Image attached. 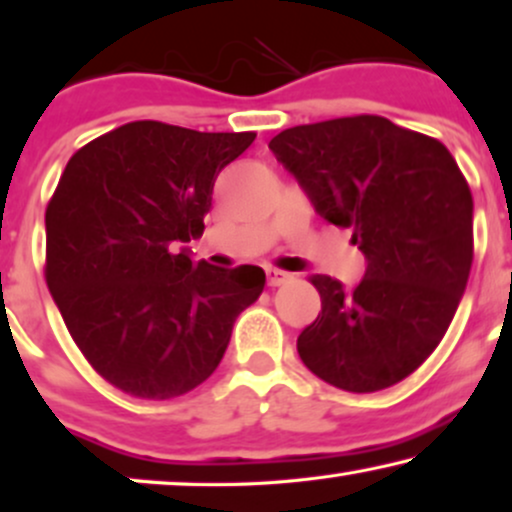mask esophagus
I'll return each instance as SVG.
<instances>
[{"label":"esophagus","instance_id":"1","mask_svg":"<svg viewBox=\"0 0 512 512\" xmlns=\"http://www.w3.org/2000/svg\"><path fill=\"white\" fill-rule=\"evenodd\" d=\"M292 278V273L276 269V266H266V282H269V287H280L285 285V282Z\"/></svg>","mask_w":512,"mask_h":512}]
</instances>
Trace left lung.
Instances as JSON below:
<instances>
[{
  "label": "left lung",
  "instance_id": "1",
  "mask_svg": "<svg viewBox=\"0 0 512 512\" xmlns=\"http://www.w3.org/2000/svg\"><path fill=\"white\" fill-rule=\"evenodd\" d=\"M269 149L368 259L354 289L322 273L310 278L322 312L296 340L301 361L349 393L398 384L437 349L467 287V179L439 140L377 114L287 128Z\"/></svg>",
  "mask_w": 512,
  "mask_h": 512
}]
</instances>
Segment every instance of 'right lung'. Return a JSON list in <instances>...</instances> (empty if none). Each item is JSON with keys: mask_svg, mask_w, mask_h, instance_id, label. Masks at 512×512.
<instances>
[{"mask_svg": "<svg viewBox=\"0 0 512 512\" xmlns=\"http://www.w3.org/2000/svg\"><path fill=\"white\" fill-rule=\"evenodd\" d=\"M131 121L75 151L45 209V282L68 333L108 384L172 400L218 368L259 266L193 262L213 181L255 140Z\"/></svg>", "mask_w": 512, "mask_h": 512, "instance_id": "1", "label": "right lung"}]
</instances>
